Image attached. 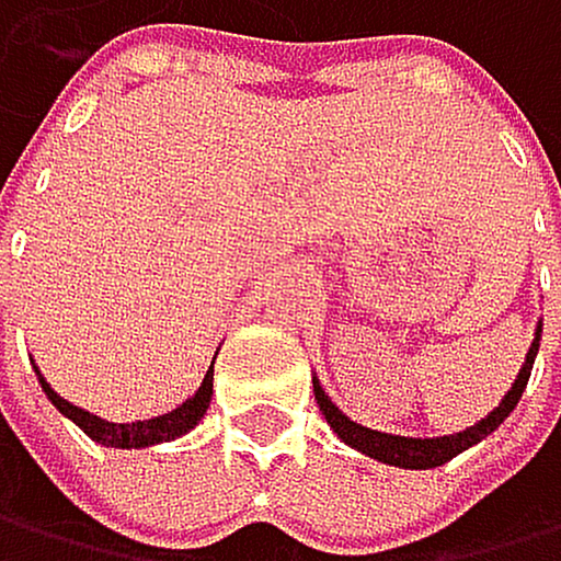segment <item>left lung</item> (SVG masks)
I'll return each mask as SVG.
<instances>
[{"instance_id": "left-lung-1", "label": "left lung", "mask_w": 561, "mask_h": 561, "mask_svg": "<svg viewBox=\"0 0 561 561\" xmlns=\"http://www.w3.org/2000/svg\"><path fill=\"white\" fill-rule=\"evenodd\" d=\"M538 337L541 331L535 334V344L528 348V358H524L520 365V373L514 379V386L507 389V397L500 400V407L490 413V417H483L476 427H466V431H458V434H448V438H400V434H382V431H368L355 421H348L344 413L323 397V389L320 382H313V393H317V403L323 410V417H328V424L337 431V438L341 442H348L352 448L365 451V455H373L379 458V462L386 466H400V469H434V466H445L448 458H455L458 451H466L469 445L476 442H483L490 431H496L503 424V417L517 407L520 393H524V386H528V376H531V365H535V355H538Z\"/></svg>"}]
</instances>
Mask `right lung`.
<instances>
[{
  "mask_svg": "<svg viewBox=\"0 0 561 561\" xmlns=\"http://www.w3.org/2000/svg\"><path fill=\"white\" fill-rule=\"evenodd\" d=\"M44 386V393L47 400L58 407L65 417H71L78 427H82L92 442L99 445H110V448H144V445H158V442H172L179 438V434L185 431H193L199 421H203V413L209 407V397H213V365H209V373L203 379V386L196 389V397H188L182 407H175L172 413H161V417H151V421H137V424H110L103 417H95V413L82 410V407H75L68 403L65 397H58L54 389L41 379Z\"/></svg>",
  "mask_w": 561,
  "mask_h": 561,
  "instance_id": "1",
  "label": "right lung"
}]
</instances>
